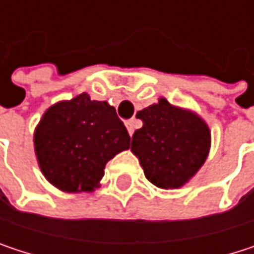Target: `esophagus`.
I'll return each mask as SVG.
<instances>
[{
  "label": "esophagus",
  "mask_w": 254,
  "mask_h": 254,
  "mask_svg": "<svg viewBox=\"0 0 254 254\" xmlns=\"http://www.w3.org/2000/svg\"><path fill=\"white\" fill-rule=\"evenodd\" d=\"M125 125H127L129 135H132V133H133V130H135V127H136V121H135V119H129V121L125 122Z\"/></svg>",
  "instance_id": "esophagus-1"
}]
</instances>
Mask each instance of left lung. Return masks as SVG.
<instances>
[{
  "label": "left lung",
  "mask_w": 254,
  "mask_h": 254,
  "mask_svg": "<svg viewBox=\"0 0 254 254\" xmlns=\"http://www.w3.org/2000/svg\"><path fill=\"white\" fill-rule=\"evenodd\" d=\"M142 127L132 135L130 150L145 178L159 188L182 187L203 166L210 148V130L195 113L160 98L136 113Z\"/></svg>",
  "instance_id": "8db88e82"
}]
</instances>
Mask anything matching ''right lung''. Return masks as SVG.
Segmentation results:
<instances>
[{"instance_id":"1","label":"right lung","mask_w":254,"mask_h":254,"mask_svg":"<svg viewBox=\"0 0 254 254\" xmlns=\"http://www.w3.org/2000/svg\"><path fill=\"white\" fill-rule=\"evenodd\" d=\"M130 136L116 109L80 94L51 106L35 129L39 168L54 187L66 192L92 191L104 168L129 148Z\"/></svg>"}]
</instances>
